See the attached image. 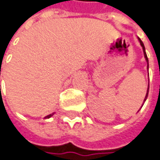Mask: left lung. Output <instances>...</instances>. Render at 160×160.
Wrapping results in <instances>:
<instances>
[{
    "mask_svg": "<svg viewBox=\"0 0 160 160\" xmlns=\"http://www.w3.org/2000/svg\"><path fill=\"white\" fill-rule=\"evenodd\" d=\"M139 40H140V43L141 45V47H142V48H143V52H144V56H145V58L147 60V63H148V57H147V54H146V51H145V47H144V44H143V42L140 40V38H139ZM148 88H149V85L148 86V91H147V94H146V96H145V99H144V102L146 101L147 99V97H148Z\"/></svg>",
    "mask_w": 160,
    "mask_h": 160,
    "instance_id": "8db88e82",
    "label": "left lung"
}]
</instances>
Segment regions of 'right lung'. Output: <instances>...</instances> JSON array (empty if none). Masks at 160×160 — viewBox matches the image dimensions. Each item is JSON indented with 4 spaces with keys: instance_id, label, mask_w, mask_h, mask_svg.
Returning <instances> with one entry per match:
<instances>
[{
    "instance_id": "obj_1",
    "label": "right lung",
    "mask_w": 160,
    "mask_h": 160,
    "mask_svg": "<svg viewBox=\"0 0 160 160\" xmlns=\"http://www.w3.org/2000/svg\"><path fill=\"white\" fill-rule=\"evenodd\" d=\"M53 114H54V113H51V114H49V115L46 116V117H45V119H46V118H47V119H48V118H50V117H51V116H52Z\"/></svg>"
}]
</instances>
